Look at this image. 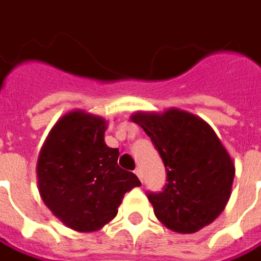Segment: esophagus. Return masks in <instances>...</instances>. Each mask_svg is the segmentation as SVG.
<instances>
[{"label":"esophagus","mask_w":261,"mask_h":261,"mask_svg":"<svg viewBox=\"0 0 261 261\" xmlns=\"http://www.w3.org/2000/svg\"><path fill=\"white\" fill-rule=\"evenodd\" d=\"M134 174H136V175L139 176V179H140V181H143L142 169H140V168H136V171H134Z\"/></svg>","instance_id":"obj_1"}]
</instances>
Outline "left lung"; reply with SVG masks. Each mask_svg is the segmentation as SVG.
<instances>
[{
    "label": "left lung",
    "instance_id": "1",
    "mask_svg": "<svg viewBox=\"0 0 261 261\" xmlns=\"http://www.w3.org/2000/svg\"><path fill=\"white\" fill-rule=\"evenodd\" d=\"M152 139L166 169L161 193H149L154 216L174 232L193 233L221 215L231 197L235 165L209 124L178 108L131 115Z\"/></svg>",
    "mask_w": 261,
    "mask_h": 261
}]
</instances>
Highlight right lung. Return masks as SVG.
<instances>
[{
	"label": "right lung",
	"mask_w": 261,
	"mask_h": 261,
	"mask_svg": "<svg viewBox=\"0 0 261 261\" xmlns=\"http://www.w3.org/2000/svg\"><path fill=\"white\" fill-rule=\"evenodd\" d=\"M108 121L75 109L49 131L38 158V188L45 206L77 232H93L118 213L124 194L142 186L118 166V149L108 147Z\"/></svg>",
	"instance_id": "1"
}]
</instances>
